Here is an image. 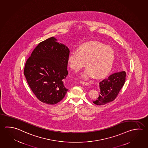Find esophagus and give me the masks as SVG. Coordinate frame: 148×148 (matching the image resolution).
Wrapping results in <instances>:
<instances>
[{
    "instance_id": "esophagus-1",
    "label": "esophagus",
    "mask_w": 148,
    "mask_h": 148,
    "mask_svg": "<svg viewBox=\"0 0 148 148\" xmlns=\"http://www.w3.org/2000/svg\"><path fill=\"white\" fill-rule=\"evenodd\" d=\"M80 83L84 85V86H88L89 84V82H85V81H81Z\"/></svg>"
}]
</instances>
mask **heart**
Listing matches in <instances>:
<instances>
[{"label": "heart", "instance_id": "b5f03b06", "mask_svg": "<svg viewBox=\"0 0 148 148\" xmlns=\"http://www.w3.org/2000/svg\"><path fill=\"white\" fill-rule=\"evenodd\" d=\"M114 60V52L108 46L102 43L92 42L79 46L77 52H71L67 58L68 66L75 72H78L85 66L83 78L94 77L102 78L110 72Z\"/></svg>", "mask_w": 148, "mask_h": 148}]
</instances>
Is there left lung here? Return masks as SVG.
Instances as JSON below:
<instances>
[{
    "instance_id": "8db88e82",
    "label": "left lung",
    "mask_w": 148,
    "mask_h": 148,
    "mask_svg": "<svg viewBox=\"0 0 148 148\" xmlns=\"http://www.w3.org/2000/svg\"><path fill=\"white\" fill-rule=\"evenodd\" d=\"M125 71L114 73L99 83V97L93 103L97 105H105L112 102L118 95L126 80Z\"/></svg>"
}]
</instances>
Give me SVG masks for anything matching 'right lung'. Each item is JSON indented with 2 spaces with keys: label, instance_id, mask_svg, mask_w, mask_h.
<instances>
[{
  "label": "right lung",
  "instance_id": "right-lung-1",
  "mask_svg": "<svg viewBox=\"0 0 148 148\" xmlns=\"http://www.w3.org/2000/svg\"><path fill=\"white\" fill-rule=\"evenodd\" d=\"M69 52L67 46L51 37L39 43L27 60L24 75L33 93L42 102L57 104L68 91L64 79L68 75Z\"/></svg>",
  "mask_w": 148,
  "mask_h": 148
}]
</instances>
